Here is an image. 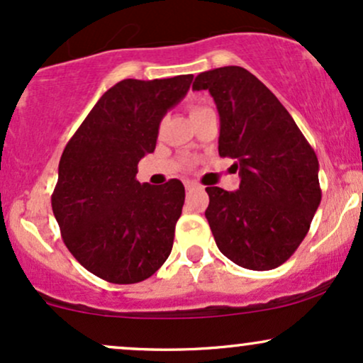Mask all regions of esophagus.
I'll return each instance as SVG.
<instances>
[{
	"instance_id": "34e87169",
	"label": "esophagus",
	"mask_w": 363,
	"mask_h": 363,
	"mask_svg": "<svg viewBox=\"0 0 363 363\" xmlns=\"http://www.w3.org/2000/svg\"><path fill=\"white\" fill-rule=\"evenodd\" d=\"M184 187H186V189L187 191H193V189H198V184H196V182L194 181H186L184 182Z\"/></svg>"
}]
</instances>
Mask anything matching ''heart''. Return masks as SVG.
Listing matches in <instances>:
<instances>
[{
    "label": "heart",
    "mask_w": 363,
    "mask_h": 363,
    "mask_svg": "<svg viewBox=\"0 0 363 363\" xmlns=\"http://www.w3.org/2000/svg\"><path fill=\"white\" fill-rule=\"evenodd\" d=\"M201 109H203V107H193V109H191V116H194L196 112H198V111H201Z\"/></svg>",
    "instance_id": "b5f03b06"
}]
</instances>
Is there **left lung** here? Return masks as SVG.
<instances>
[{
    "label": "left lung",
    "mask_w": 363,
    "mask_h": 363,
    "mask_svg": "<svg viewBox=\"0 0 363 363\" xmlns=\"http://www.w3.org/2000/svg\"><path fill=\"white\" fill-rule=\"evenodd\" d=\"M220 116L218 153L235 158L237 191L206 187L205 216L220 252L242 268L268 272L297 251L320 203L319 162L289 111L240 66L199 73Z\"/></svg>",
    "instance_id": "8db88e82"
}]
</instances>
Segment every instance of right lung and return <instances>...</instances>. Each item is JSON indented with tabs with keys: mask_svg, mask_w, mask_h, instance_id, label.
Listing matches in <instances>:
<instances>
[{
	"mask_svg": "<svg viewBox=\"0 0 363 363\" xmlns=\"http://www.w3.org/2000/svg\"><path fill=\"white\" fill-rule=\"evenodd\" d=\"M191 82L193 74L116 83L62 152L52 213L74 259L102 280H147L172 251L184 186L177 179L140 184L136 174L155 150L160 121Z\"/></svg>",
	"mask_w": 363,
	"mask_h": 363,
	"instance_id": "add662e5",
	"label": "right lung"
}]
</instances>
